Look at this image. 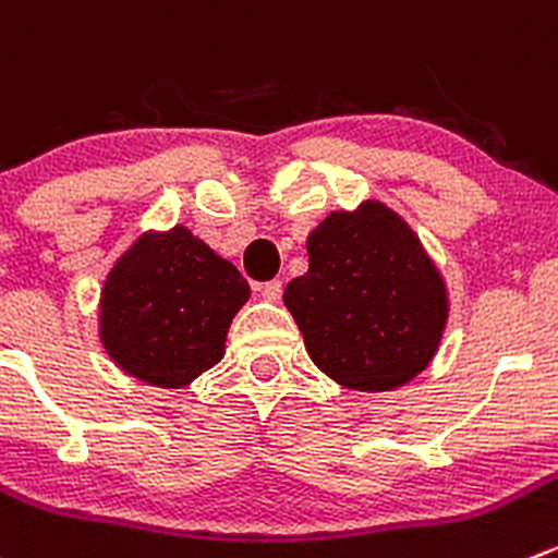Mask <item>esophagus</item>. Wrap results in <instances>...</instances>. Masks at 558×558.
<instances>
[{
    "label": "esophagus",
    "mask_w": 558,
    "mask_h": 558,
    "mask_svg": "<svg viewBox=\"0 0 558 558\" xmlns=\"http://www.w3.org/2000/svg\"><path fill=\"white\" fill-rule=\"evenodd\" d=\"M280 294H283V283L280 280H269V283L262 286V296L267 302H278Z\"/></svg>",
    "instance_id": "1"
}]
</instances>
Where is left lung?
<instances>
[{"mask_svg": "<svg viewBox=\"0 0 558 558\" xmlns=\"http://www.w3.org/2000/svg\"><path fill=\"white\" fill-rule=\"evenodd\" d=\"M307 272L283 305L313 365L340 387L389 392L434 362L450 318L447 280L416 231L378 198L307 234Z\"/></svg>", "mask_w": 558, "mask_h": 558, "instance_id": "obj_1", "label": "left lung"}]
</instances>
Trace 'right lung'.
Returning a JSON list of instances; mask_svg holds the SVG:
<instances>
[{"label": "right lung", "mask_w": 558, "mask_h": 558, "mask_svg": "<svg viewBox=\"0 0 558 558\" xmlns=\"http://www.w3.org/2000/svg\"><path fill=\"white\" fill-rule=\"evenodd\" d=\"M251 286L187 226L135 236L108 269L97 338L113 365L149 387L180 389L218 365Z\"/></svg>", "instance_id": "1"}]
</instances>
